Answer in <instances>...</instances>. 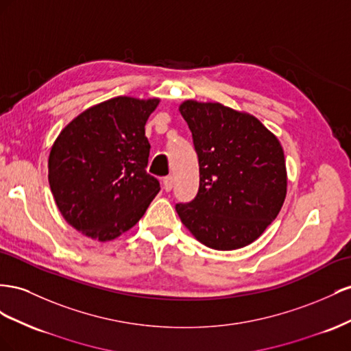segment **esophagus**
<instances>
[{
	"label": "esophagus",
	"instance_id": "obj_1",
	"mask_svg": "<svg viewBox=\"0 0 351 351\" xmlns=\"http://www.w3.org/2000/svg\"><path fill=\"white\" fill-rule=\"evenodd\" d=\"M163 188L167 193L172 191V188H173V178L172 176H167L163 179Z\"/></svg>",
	"mask_w": 351,
	"mask_h": 351
}]
</instances>
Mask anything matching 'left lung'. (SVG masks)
<instances>
[{"label":"left lung","instance_id":"1","mask_svg":"<svg viewBox=\"0 0 351 351\" xmlns=\"http://www.w3.org/2000/svg\"><path fill=\"white\" fill-rule=\"evenodd\" d=\"M198 156L199 186L176 204L182 223L215 250L252 244L276 219L287 195L281 143L254 116L220 103L179 106Z\"/></svg>","mask_w":351,"mask_h":351}]
</instances>
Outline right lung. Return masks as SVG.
<instances>
[{
    "mask_svg": "<svg viewBox=\"0 0 351 351\" xmlns=\"http://www.w3.org/2000/svg\"><path fill=\"white\" fill-rule=\"evenodd\" d=\"M158 98L116 97L75 117L51 147L48 181L66 222L98 241L129 231L160 191L145 123Z\"/></svg>",
    "mask_w": 351,
    "mask_h": 351,
    "instance_id": "obj_1",
    "label": "right lung"
}]
</instances>
